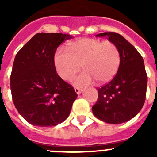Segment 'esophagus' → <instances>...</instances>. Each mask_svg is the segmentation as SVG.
I'll return each instance as SVG.
<instances>
[{"instance_id": "34e87169", "label": "esophagus", "mask_w": 157, "mask_h": 157, "mask_svg": "<svg viewBox=\"0 0 157 157\" xmlns=\"http://www.w3.org/2000/svg\"><path fill=\"white\" fill-rule=\"evenodd\" d=\"M75 93L77 94H80L82 92L83 90H82V89H79V88H78V87H75Z\"/></svg>"}]
</instances>
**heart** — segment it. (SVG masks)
I'll list each match as a JSON object with an SVG mask.
<instances>
[{"label": "heart", "mask_w": 157, "mask_h": 157, "mask_svg": "<svg viewBox=\"0 0 157 157\" xmlns=\"http://www.w3.org/2000/svg\"><path fill=\"white\" fill-rule=\"evenodd\" d=\"M121 55L117 45L110 41L80 38L70 42L67 50L59 49L54 55V64L63 79L71 80L81 67L84 71L75 78V85L86 86L97 81L109 82L117 74Z\"/></svg>", "instance_id": "obj_1"}]
</instances>
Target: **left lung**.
<instances>
[{
	"label": "left lung",
	"instance_id": "left-lung-1",
	"mask_svg": "<svg viewBox=\"0 0 157 157\" xmlns=\"http://www.w3.org/2000/svg\"><path fill=\"white\" fill-rule=\"evenodd\" d=\"M105 36L120 49L121 63L115 77L98 89V101L92 110L99 120L118 124L131 120L142 109L148 77L143 58L129 41L115 32L101 33L97 37Z\"/></svg>",
	"mask_w": 157,
	"mask_h": 157
}]
</instances>
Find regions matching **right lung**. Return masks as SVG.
<instances>
[{"label":"right lung","instance_id":"right-lung-1","mask_svg":"<svg viewBox=\"0 0 157 157\" xmlns=\"http://www.w3.org/2000/svg\"><path fill=\"white\" fill-rule=\"evenodd\" d=\"M61 33H38L14 59L10 77L12 101L29 123L52 127L64 121L78 94L56 73L54 55L65 40Z\"/></svg>","mask_w":157,"mask_h":157}]
</instances>
